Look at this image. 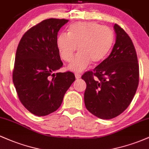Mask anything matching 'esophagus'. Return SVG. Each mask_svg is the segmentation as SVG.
<instances>
[{"label":"esophagus","mask_w":149,"mask_h":149,"mask_svg":"<svg viewBox=\"0 0 149 149\" xmlns=\"http://www.w3.org/2000/svg\"><path fill=\"white\" fill-rule=\"evenodd\" d=\"M75 76H76V79H79V78H80V77H81V75L80 74V73H75Z\"/></svg>","instance_id":"34e87169"}]
</instances>
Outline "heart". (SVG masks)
<instances>
[{"instance_id":"1","label":"heart","mask_w":149,"mask_h":149,"mask_svg":"<svg viewBox=\"0 0 149 149\" xmlns=\"http://www.w3.org/2000/svg\"><path fill=\"white\" fill-rule=\"evenodd\" d=\"M67 33L58 35L56 44L61 59L69 61L78 46L80 51L68 66L75 72H81L90 63L98 64L105 59L114 42L113 31L95 22L73 23Z\"/></svg>"}]
</instances>
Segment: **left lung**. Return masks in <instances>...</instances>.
Wrapping results in <instances>:
<instances>
[{"label": "left lung", "instance_id": "left-lung-1", "mask_svg": "<svg viewBox=\"0 0 149 149\" xmlns=\"http://www.w3.org/2000/svg\"><path fill=\"white\" fill-rule=\"evenodd\" d=\"M116 43L107 59L88 71L82 79L87 84L86 109L102 119L119 116L131 103L139 84L137 56L132 40L115 24Z\"/></svg>", "mask_w": 149, "mask_h": 149}]
</instances>
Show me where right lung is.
<instances>
[{"instance_id": "add662e5", "label": "right lung", "mask_w": 149, "mask_h": 149, "mask_svg": "<svg viewBox=\"0 0 149 149\" xmlns=\"http://www.w3.org/2000/svg\"><path fill=\"white\" fill-rule=\"evenodd\" d=\"M64 19H47L34 26L22 36L17 49L13 83L19 100L28 111L38 116L55 111L74 74L57 72L62 67L56 40Z\"/></svg>"}]
</instances>
